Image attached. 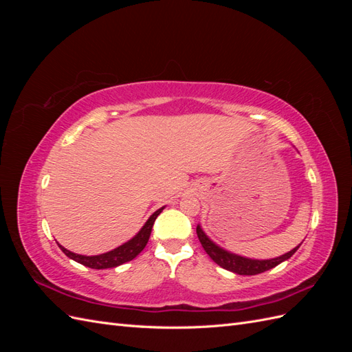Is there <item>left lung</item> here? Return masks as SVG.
Wrapping results in <instances>:
<instances>
[{
	"label": "left lung",
	"mask_w": 352,
	"mask_h": 352,
	"mask_svg": "<svg viewBox=\"0 0 352 352\" xmlns=\"http://www.w3.org/2000/svg\"><path fill=\"white\" fill-rule=\"evenodd\" d=\"M197 235H198V239L202 245V248L206 250V252L210 255V258L217 263L220 267L226 269L229 272H233L236 274H242V276H252V274H258V273H263V272H267L273 267H276V265L280 264L282 261L291 258L292 255L296 252V250L300 248V245H298L296 248L291 250L289 252H286L283 255H280V257L278 258H272V260H251V258H245V257H241V255H236V254H232V252H228L223 248L217 247V245L210 241L207 238V235L204 232H202V229L199 226H197Z\"/></svg>",
	"instance_id": "obj_1"
}]
</instances>
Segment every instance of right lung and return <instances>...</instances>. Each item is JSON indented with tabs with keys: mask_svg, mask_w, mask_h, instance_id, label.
<instances>
[{
	"mask_svg": "<svg viewBox=\"0 0 352 352\" xmlns=\"http://www.w3.org/2000/svg\"><path fill=\"white\" fill-rule=\"evenodd\" d=\"M163 211V208L157 210L154 214L148 219V221L144 225V228L140 230V233L135 238H132L129 242H126L123 245H120L119 248H116L110 252H105V254H100V255H92V257H88V255H80V254H74L69 250H66L65 247H58L61 248V251L65 252L69 258L78 261L83 265H87V267L91 269H111V267H117V265H120L123 263H127L133 260L138 254H140L144 248L145 245L148 243V239H150L151 235V229L154 221L157 219V216L160 212Z\"/></svg>",
	"mask_w": 352,
	"mask_h": 352,
	"instance_id": "right-lung-1",
	"label": "right lung"
}]
</instances>
